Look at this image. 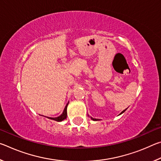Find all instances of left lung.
Listing matches in <instances>:
<instances>
[{
    "mask_svg": "<svg viewBox=\"0 0 161 161\" xmlns=\"http://www.w3.org/2000/svg\"><path fill=\"white\" fill-rule=\"evenodd\" d=\"M126 109H125V110H124V111H121V114H119V115H121V114H123L124 112V111H126ZM89 116V115H88ZM90 118H91V119L92 120H93V121H99V119H94V118H92V117H90Z\"/></svg>",
    "mask_w": 161,
    "mask_h": 161,
    "instance_id": "1",
    "label": "left lung"
}]
</instances>
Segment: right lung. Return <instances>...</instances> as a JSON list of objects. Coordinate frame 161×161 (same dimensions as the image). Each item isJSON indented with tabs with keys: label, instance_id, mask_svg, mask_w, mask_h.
Listing matches in <instances>:
<instances>
[{
	"label": "right lung",
	"instance_id": "obj_1",
	"mask_svg": "<svg viewBox=\"0 0 161 161\" xmlns=\"http://www.w3.org/2000/svg\"><path fill=\"white\" fill-rule=\"evenodd\" d=\"M68 103H69V102H68V103H67V105L65 106V108H64V111H63V112H62V114H61L60 116H58V117H55V118H51V117H49L48 119H52V120H54V121H58V122L62 121H63V120L66 119L67 116V108Z\"/></svg>",
	"mask_w": 161,
	"mask_h": 161
}]
</instances>
